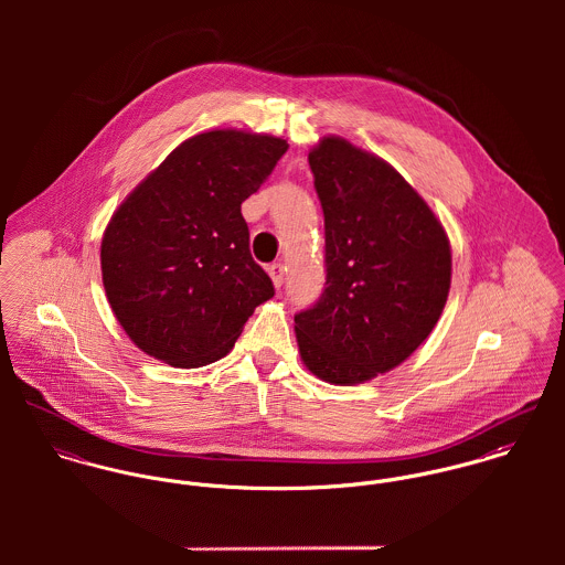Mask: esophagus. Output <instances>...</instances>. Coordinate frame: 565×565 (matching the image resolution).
Wrapping results in <instances>:
<instances>
[{
    "mask_svg": "<svg viewBox=\"0 0 565 565\" xmlns=\"http://www.w3.org/2000/svg\"><path fill=\"white\" fill-rule=\"evenodd\" d=\"M267 271H269V276H271L274 287L280 289L282 282H285V265H282V263H274V265L267 267Z\"/></svg>",
    "mask_w": 565,
    "mask_h": 565,
    "instance_id": "1",
    "label": "esophagus"
}]
</instances>
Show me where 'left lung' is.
<instances>
[{"instance_id":"8db88e82","label":"left lung","mask_w":565,"mask_h":565,"mask_svg":"<svg viewBox=\"0 0 565 565\" xmlns=\"http://www.w3.org/2000/svg\"><path fill=\"white\" fill-rule=\"evenodd\" d=\"M326 231V289L296 316L309 372L356 385L408 359L439 320L450 242L422 195L383 159L328 135L309 152Z\"/></svg>"}]
</instances>
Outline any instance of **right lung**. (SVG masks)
I'll return each instance as SVG.
<instances>
[{"instance_id": "right-lung-1", "label": "right lung", "mask_w": 565, "mask_h": 565, "mask_svg": "<svg viewBox=\"0 0 565 565\" xmlns=\"http://www.w3.org/2000/svg\"><path fill=\"white\" fill-rule=\"evenodd\" d=\"M287 141L211 130L180 143L121 202L102 237L108 305L146 354L173 367L226 356L274 285L249 254L242 204Z\"/></svg>"}]
</instances>
